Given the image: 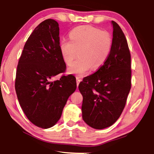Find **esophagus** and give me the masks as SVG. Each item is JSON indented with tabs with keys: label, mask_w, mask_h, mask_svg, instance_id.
<instances>
[{
	"label": "esophagus",
	"mask_w": 154,
	"mask_h": 154,
	"mask_svg": "<svg viewBox=\"0 0 154 154\" xmlns=\"http://www.w3.org/2000/svg\"><path fill=\"white\" fill-rule=\"evenodd\" d=\"M76 81H77V86H78V85H79V83L82 82V79H79V77H77L76 78Z\"/></svg>",
	"instance_id": "34e87169"
}]
</instances>
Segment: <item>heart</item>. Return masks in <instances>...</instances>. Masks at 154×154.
<instances>
[{
    "label": "heart",
    "instance_id": "b5f03b06",
    "mask_svg": "<svg viewBox=\"0 0 154 154\" xmlns=\"http://www.w3.org/2000/svg\"><path fill=\"white\" fill-rule=\"evenodd\" d=\"M70 41L62 39L60 51L64 62L71 65L77 55L79 59L67 72L82 77L92 70H96L105 63L110 54L112 37L110 33L90 26L74 28L69 33Z\"/></svg>",
    "mask_w": 154,
    "mask_h": 154
}]
</instances>
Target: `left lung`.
I'll use <instances>...</instances> for the list:
<instances>
[{
  "label": "left lung",
  "mask_w": 154,
  "mask_h": 154,
  "mask_svg": "<svg viewBox=\"0 0 154 154\" xmlns=\"http://www.w3.org/2000/svg\"><path fill=\"white\" fill-rule=\"evenodd\" d=\"M113 40L110 54L94 73L79 85L83 96L82 118L88 126L101 130L118 120L131 88V58L119 26L111 21Z\"/></svg>",
  "instance_id": "obj_1"
}]
</instances>
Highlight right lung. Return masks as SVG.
Wrapping results in <instances>:
<instances>
[{
    "instance_id": "right-lung-1",
    "label": "right lung",
    "mask_w": 154,
    "mask_h": 154,
    "mask_svg": "<svg viewBox=\"0 0 154 154\" xmlns=\"http://www.w3.org/2000/svg\"><path fill=\"white\" fill-rule=\"evenodd\" d=\"M59 46L58 23L43 21L28 37L17 68L15 88L21 107L33 124L45 129L58 122L77 88L72 75L51 81L66 69Z\"/></svg>"
}]
</instances>
